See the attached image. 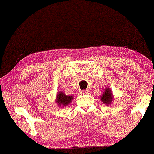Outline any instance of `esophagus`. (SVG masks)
I'll list each match as a JSON object with an SVG mask.
<instances>
[{
  "label": "esophagus",
  "instance_id": "obj_1",
  "mask_svg": "<svg viewBox=\"0 0 154 154\" xmlns=\"http://www.w3.org/2000/svg\"><path fill=\"white\" fill-rule=\"evenodd\" d=\"M90 93L89 90H82L80 91V94H88Z\"/></svg>",
  "mask_w": 154,
  "mask_h": 154
}]
</instances>
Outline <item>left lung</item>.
<instances>
[{"instance_id":"obj_1","label":"left lung","mask_w":154,"mask_h":154,"mask_svg":"<svg viewBox=\"0 0 154 154\" xmlns=\"http://www.w3.org/2000/svg\"><path fill=\"white\" fill-rule=\"evenodd\" d=\"M100 99L103 102V103H105V104H109L112 101V92L111 90L109 88H106L103 94L102 95V97H100Z\"/></svg>"}]
</instances>
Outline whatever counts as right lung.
Listing matches in <instances>:
<instances>
[{"label":"right lung","instance_id":"obj_1","mask_svg":"<svg viewBox=\"0 0 154 154\" xmlns=\"http://www.w3.org/2000/svg\"><path fill=\"white\" fill-rule=\"evenodd\" d=\"M73 99L72 96H67L63 92H60L57 94V103L60 106H68L71 102V100Z\"/></svg>","mask_w":154,"mask_h":154}]
</instances>
